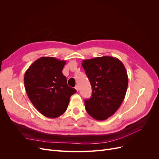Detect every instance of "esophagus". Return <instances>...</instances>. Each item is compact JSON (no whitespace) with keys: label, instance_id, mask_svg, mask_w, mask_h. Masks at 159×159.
I'll list each match as a JSON object with an SVG mask.
<instances>
[{"label":"esophagus","instance_id":"esophagus-1","mask_svg":"<svg viewBox=\"0 0 159 159\" xmlns=\"http://www.w3.org/2000/svg\"><path fill=\"white\" fill-rule=\"evenodd\" d=\"M75 89H76L77 91H79V86H78V85H76L75 87Z\"/></svg>","mask_w":159,"mask_h":159}]
</instances>
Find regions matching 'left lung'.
<instances>
[{
	"mask_svg": "<svg viewBox=\"0 0 159 159\" xmlns=\"http://www.w3.org/2000/svg\"><path fill=\"white\" fill-rule=\"evenodd\" d=\"M82 66L92 88V95L85 100L91 117L103 121L117 111L125 97L128 75L122 62L111 56L83 60Z\"/></svg>",
	"mask_w": 159,
	"mask_h": 159,
	"instance_id": "8db88e82",
	"label": "left lung"
}]
</instances>
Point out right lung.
Instances as JSON below:
<instances>
[{
  "mask_svg": "<svg viewBox=\"0 0 159 159\" xmlns=\"http://www.w3.org/2000/svg\"><path fill=\"white\" fill-rule=\"evenodd\" d=\"M66 61L53 57H42L26 70L24 78L28 97L44 116L56 118L68 108L74 88L67 84L62 74Z\"/></svg>",
  "mask_w": 159,
  "mask_h": 159,
  "instance_id": "obj_1",
  "label": "right lung"
}]
</instances>
